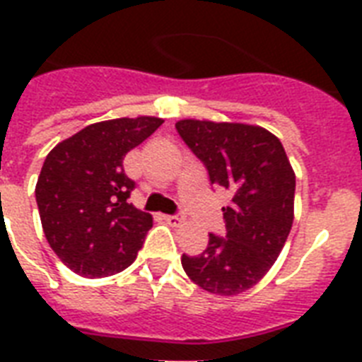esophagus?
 I'll use <instances>...</instances> for the list:
<instances>
[{"label": "esophagus", "mask_w": 362, "mask_h": 362, "mask_svg": "<svg viewBox=\"0 0 362 362\" xmlns=\"http://www.w3.org/2000/svg\"><path fill=\"white\" fill-rule=\"evenodd\" d=\"M163 220L167 221L169 226L178 227L184 223V220H186V218H184V214H169V216H163Z\"/></svg>", "instance_id": "esophagus-1"}]
</instances>
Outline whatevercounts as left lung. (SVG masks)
Wrapping results in <instances>:
<instances>
[{"label": "left lung", "instance_id": "left-lung-1", "mask_svg": "<svg viewBox=\"0 0 362 362\" xmlns=\"http://www.w3.org/2000/svg\"><path fill=\"white\" fill-rule=\"evenodd\" d=\"M176 131L209 170L210 184L233 195L223 210L226 237L209 235L199 255H182L186 274L204 291L231 297L272 267L293 226L295 173L278 136L259 125L180 120Z\"/></svg>", "mask_w": 362, "mask_h": 362}]
</instances>
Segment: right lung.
<instances>
[{
    "mask_svg": "<svg viewBox=\"0 0 362 362\" xmlns=\"http://www.w3.org/2000/svg\"><path fill=\"white\" fill-rule=\"evenodd\" d=\"M161 124L153 116L98 122L45 159L35 186L42 231L76 274L103 278L135 261L152 216L127 203L135 182L124 173V158Z\"/></svg>",
    "mask_w": 362,
    "mask_h": 362,
    "instance_id": "right-lung-1",
    "label": "right lung"
}]
</instances>
